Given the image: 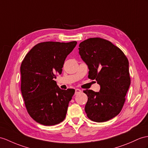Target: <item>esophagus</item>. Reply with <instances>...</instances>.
Here are the masks:
<instances>
[{
  "instance_id": "1",
  "label": "esophagus",
  "mask_w": 148,
  "mask_h": 148,
  "mask_svg": "<svg viewBox=\"0 0 148 148\" xmlns=\"http://www.w3.org/2000/svg\"><path fill=\"white\" fill-rule=\"evenodd\" d=\"M82 93L81 90L78 89V88L75 89V95H78V94H79V93Z\"/></svg>"
}]
</instances>
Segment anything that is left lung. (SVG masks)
I'll return each instance as SVG.
<instances>
[{
    "mask_svg": "<svg viewBox=\"0 0 148 148\" xmlns=\"http://www.w3.org/2000/svg\"><path fill=\"white\" fill-rule=\"evenodd\" d=\"M79 54L88 66V78L100 86L99 92L84 91L88 97L85 110L92 121H109L120 113L131 84L129 61L110 41L101 38L86 39L79 45Z\"/></svg>",
    "mask_w": 148,
    "mask_h": 148,
    "instance_id": "1",
    "label": "left lung"
}]
</instances>
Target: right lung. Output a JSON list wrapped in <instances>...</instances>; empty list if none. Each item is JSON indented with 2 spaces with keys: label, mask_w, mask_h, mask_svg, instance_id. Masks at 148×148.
<instances>
[{
  "label": "right lung",
  "mask_w": 148,
  "mask_h": 148,
  "mask_svg": "<svg viewBox=\"0 0 148 148\" xmlns=\"http://www.w3.org/2000/svg\"><path fill=\"white\" fill-rule=\"evenodd\" d=\"M77 43H38L23 60L21 92L28 114L39 124L54 125L65 119L75 90L60 89L54 78L62 74L64 60Z\"/></svg>",
  "instance_id": "right-lung-1"
}]
</instances>
